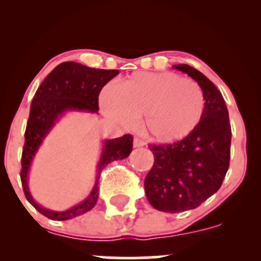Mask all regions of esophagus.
I'll list each match as a JSON object with an SVG mask.
<instances>
[{
    "instance_id": "1",
    "label": "esophagus",
    "mask_w": 261,
    "mask_h": 261,
    "mask_svg": "<svg viewBox=\"0 0 261 261\" xmlns=\"http://www.w3.org/2000/svg\"><path fill=\"white\" fill-rule=\"evenodd\" d=\"M142 146H145V141L139 139V137H135V140H134V147H135V148H139V147H142Z\"/></svg>"
}]
</instances>
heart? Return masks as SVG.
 Returning <instances> with one entry per match:
<instances>
[{"mask_svg":"<svg viewBox=\"0 0 261 261\" xmlns=\"http://www.w3.org/2000/svg\"><path fill=\"white\" fill-rule=\"evenodd\" d=\"M107 115L124 126L142 119L145 133L161 143H174L194 133L205 113L201 87L172 72H137L124 80L118 93L100 98Z\"/></svg>","mask_w":261,"mask_h":261,"instance_id":"heart-1","label":"heart"}]
</instances>
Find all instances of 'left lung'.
<instances>
[{
    "label": "left lung",
    "instance_id": "obj_1",
    "mask_svg": "<svg viewBox=\"0 0 261 261\" xmlns=\"http://www.w3.org/2000/svg\"><path fill=\"white\" fill-rule=\"evenodd\" d=\"M173 68L195 80L206 101L201 122L187 139L148 146L154 163L145 179L146 196L158 211L176 214L196 208L221 188L229 167L232 131L217 87L191 66Z\"/></svg>",
    "mask_w": 261,
    "mask_h": 261
}]
</instances>
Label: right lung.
I'll list each match as a JSON object with an SVG mask.
<instances>
[{"instance_id": "add662e5", "label": "right lung", "mask_w": 261, "mask_h": 261, "mask_svg": "<svg viewBox=\"0 0 261 261\" xmlns=\"http://www.w3.org/2000/svg\"><path fill=\"white\" fill-rule=\"evenodd\" d=\"M119 74L118 70H98L73 61L62 62L46 76L32 100L29 119L24 135V147L22 153V180L24 195L29 202L50 220L65 221L81 216L94 207L98 200V182L100 173L114 161L125 160L133 151V136L106 140L100 160L97 167V179L87 199L65 211H53L45 208L33 199L28 187V174L33 158L38 152L45 137L62 115L67 112L98 113V97L104 86Z\"/></svg>"}]
</instances>
